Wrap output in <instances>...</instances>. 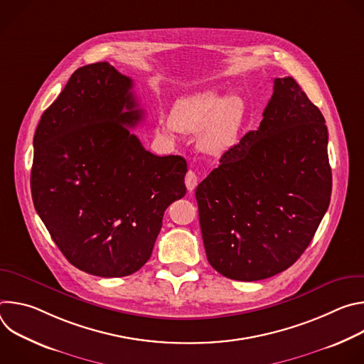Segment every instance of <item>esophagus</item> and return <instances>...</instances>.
Returning a JSON list of instances; mask_svg holds the SVG:
<instances>
[{
  "label": "esophagus",
  "mask_w": 364,
  "mask_h": 364,
  "mask_svg": "<svg viewBox=\"0 0 364 364\" xmlns=\"http://www.w3.org/2000/svg\"><path fill=\"white\" fill-rule=\"evenodd\" d=\"M184 183H186V187H187V190L191 193L194 188H196V186H197V183H198V178H197V176H196V173L194 171H187V174H186V178H184Z\"/></svg>",
  "instance_id": "esophagus-1"
}]
</instances>
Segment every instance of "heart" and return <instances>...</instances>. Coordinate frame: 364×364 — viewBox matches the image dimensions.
<instances>
[{
	"instance_id": "heart-1",
	"label": "heart",
	"mask_w": 364,
	"mask_h": 364,
	"mask_svg": "<svg viewBox=\"0 0 364 364\" xmlns=\"http://www.w3.org/2000/svg\"><path fill=\"white\" fill-rule=\"evenodd\" d=\"M245 119L246 103L242 96L203 90L177 100L171 121L163 124V131L167 135L174 131L198 134V149L219 159L239 142Z\"/></svg>"
}]
</instances>
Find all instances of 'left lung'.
<instances>
[{"label": "left lung", "instance_id": "8db88e82", "mask_svg": "<svg viewBox=\"0 0 364 364\" xmlns=\"http://www.w3.org/2000/svg\"><path fill=\"white\" fill-rule=\"evenodd\" d=\"M262 117L196 188L207 261L236 281L288 269L331 197L326 119L292 77L274 80Z\"/></svg>", "mask_w": 364, "mask_h": 364}]
</instances>
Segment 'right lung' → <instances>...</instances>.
<instances>
[{
    "label": "right lung",
    "instance_id": "1",
    "mask_svg": "<svg viewBox=\"0 0 364 364\" xmlns=\"http://www.w3.org/2000/svg\"><path fill=\"white\" fill-rule=\"evenodd\" d=\"M142 117L131 77L99 62L70 76L34 134V207L68 261L90 275L142 268L166 209L186 194V160L151 154L131 132Z\"/></svg>",
    "mask_w": 364,
    "mask_h": 364
}]
</instances>
